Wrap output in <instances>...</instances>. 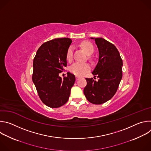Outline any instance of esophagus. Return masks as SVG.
I'll return each mask as SVG.
<instances>
[{
    "label": "esophagus",
    "instance_id": "34e87169",
    "mask_svg": "<svg viewBox=\"0 0 151 151\" xmlns=\"http://www.w3.org/2000/svg\"><path fill=\"white\" fill-rule=\"evenodd\" d=\"M79 79V76H76V80L78 81V80Z\"/></svg>",
    "mask_w": 151,
    "mask_h": 151
}]
</instances>
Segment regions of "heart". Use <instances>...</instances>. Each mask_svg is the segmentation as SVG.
<instances>
[{"label":"heart","mask_w":151,"mask_h":151,"mask_svg":"<svg viewBox=\"0 0 151 151\" xmlns=\"http://www.w3.org/2000/svg\"><path fill=\"white\" fill-rule=\"evenodd\" d=\"M81 47L84 50L85 53L88 55H91L94 52V47L93 45L87 41H84L81 43ZM73 48L69 47L66 53V59L70 61L72 60ZM91 69L90 64L85 63H75L70 68V71L73 75L77 76H82L89 72Z\"/></svg>","instance_id":"heart-1"}]
</instances>
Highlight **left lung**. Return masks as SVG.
<instances>
[{"label":"left lung","mask_w":151,"mask_h":151,"mask_svg":"<svg viewBox=\"0 0 151 151\" xmlns=\"http://www.w3.org/2000/svg\"><path fill=\"white\" fill-rule=\"evenodd\" d=\"M99 50V60L92 72L93 78H85L87 84L83 89L87 99L91 103L100 104L112 98L122 77V60L115 46L102 37L95 38Z\"/></svg>","instance_id":"1"}]
</instances>
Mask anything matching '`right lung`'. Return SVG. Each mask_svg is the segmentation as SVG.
Returning a JSON list of instances; mask_svg holds the SVG:
<instances>
[{
	"mask_svg": "<svg viewBox=\"0 0 151 151\" xmlns=\"http://www.w3.org/2000/svg\"><path fill=\"white\" fill-rule=\"evenodd\" d=\"M72 42L70 38L64 37L45 42L33 60V82L42 101L52 108L68 101L75 82V75L70 72L63 79L59 76L67 66L66 53Z\"/></svg>",
	"mask_w": 151,
	"mask_h": 151,
	"instance_id": "right-lung-1",
	"label": "right lung"
}]
</instances>
